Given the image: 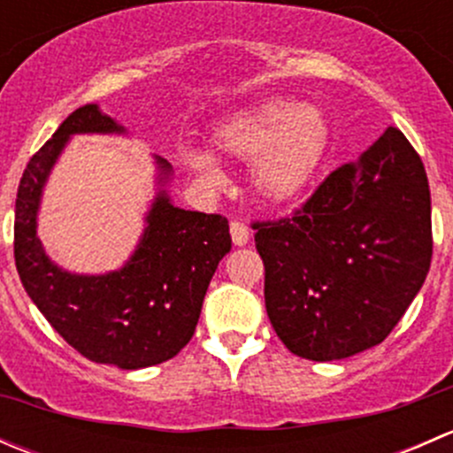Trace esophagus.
<instances>
[{
  "instance_id": "1",
  "label": "esophagus",
  "mask_w": 453,
  "mask_h": 453,
  "mask_svg": "<svg viewBox=\"0 0 453 453\" xmlns=\"http://www.w3.org/2000/svg\"><path fill=\"white\" fill-rule=\"evenodd\" d=\"M230 234H232V241H234L236 248H243V245L250 243V230H248V226H243L241 221L230 223Z\"/></svg>"
}]
</instances>
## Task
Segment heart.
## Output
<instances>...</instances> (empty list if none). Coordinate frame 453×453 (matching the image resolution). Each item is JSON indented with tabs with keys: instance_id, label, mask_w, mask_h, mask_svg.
I'll list each match as a JSON object with an SVG mask.
<instances>
[{
	"instance_id": "b5f03b06",
	"label": "heart",
	"mask_w": 453,
	"mask_h": 453,
	"mask_svg": "<svg viewBox=\"0 0 453 453\" xmlns=\"http://www.w3.org/2000/svg\"><path fill=\"white\" fill-rule=\"evenodd\" d=\"M326 135V120L318 107L267 98L217 127L212 146L232 162H248V181L256 197L285 205L311 184ZM181 159L208 190L226 186V175L210 150L186 149Z\"/></svg>"
}]
</instances>
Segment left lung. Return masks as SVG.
Listing matches in <instances>:
<instances>
[{
	"instance_id": "8db88e82",
	"label": "left lung",
	"mask_w": 453,
	"mask_h": 453,
	"mask_svg": "<svg viewBox=\"0 0 453 453\" xmlns=\"http://www.w3.org/2000/svg\"><path fill=\"white\" fill-rule=\"evenodd\" d=\"M269 322L294 355L346 359L381 344L421 291L432 201L421 157L388 127L294 217L254 223Z\"/></svg>"
}]
</instances>
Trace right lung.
<instances>
[{"instance_id":"1","label":"right lung","mask_w":453,"mask_h":453,"mask_svg":"<svg viewBox=\"0 0 453 453\" xmlns=\"http://www.w3.org/2000/svg\"><path fill=\"white\" fill-rule=\"evenodd\" d=\"M74 135H129L100 104L79 107L30 159L15 203V260L26 294L54 331L96 364L140 370L175 357L193 337L221 258L232 250L227 219L173 203V166L153 155L155 195L125 265L76 273L39 239L43 190Z\"/></svg>"}]
</instances>
